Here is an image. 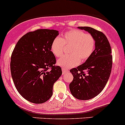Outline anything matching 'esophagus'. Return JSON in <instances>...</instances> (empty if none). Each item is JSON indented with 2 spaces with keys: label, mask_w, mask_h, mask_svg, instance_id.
I'll use <instances>...</instances> for the list:
<instances>
[{
  "label": "esophagus",
  "mask_w": 125,
  "mask_h": 125,
  "mask_svg": "<svg viewBox=\"0 0 125 125\" xmlns=\"http://www.w3.org/2000/svg\"><path fill=\"white\" fill-rule=\"evenodd\" d=\"M62 74H65V73H66L67 72L69 71V69H64V68H62Z\"/></svg>",
  "instance_id": "obj_1"
}]
</instances>
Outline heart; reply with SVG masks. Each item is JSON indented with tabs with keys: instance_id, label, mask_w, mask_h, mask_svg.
<instances>
[{
	"instance_id": "b5f03b06",
	"label": "heart",
	"mask_w": 125,
	"mask_h": 125,
	"mask_svg": "<svg viewBox=\"0 0 125 125\" xmlns=\"http://www.w3.org/2000/svg\"><path fill=\"white\" fill-rule=\"evenodd\" d=\"M96 41L92 35L73 29L66 32L61 38H55L51 44V51L56 57L60 58L65 47H69L68 53L70 55L59 59L57 64L64 69H70L79 62L87 61L93 53Z\"/></svg>"
}]
</instances>
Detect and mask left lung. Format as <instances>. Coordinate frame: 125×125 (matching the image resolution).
Masks as SVG:
<instances>
[{"instance_id": "obj_1", "label": "left lung", "mask_w": 125, "mask_h": 125, "mask_svg": "<svg viewBox=\"0 0 125 125\" xmlns=\"http://www.w3.org/2000/svg\"><path fill=\"white\" fill-rule=\"evenodd\" d=\"M92 35L96 45L93 53L83 64L71 69L73 79L69 85L75 98L89 100L99 94L106 85L111 72V49L104 33L90 27H78Z\"/></svg>"}]
</instances>
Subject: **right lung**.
I'll return each instance as SVG.
<instances>
[{"mask_svg":"<svg viewBox=\"0 0 125 125\" xmlns=\"http://www.w3.org/2000/svg\"><path fill=\"white\" fill-rule=\"evenodd\" d=\"M58 35L53 29L29 32L14 49L10 63L12 80L18 92L30 102L48 101L53 94L54 83L62 74L51 51L52 41Z\"/></svg>","mask_w":125,"mask_h":125,"instance_id":"right-lung-1","label":"right lung"}]
</instances>
